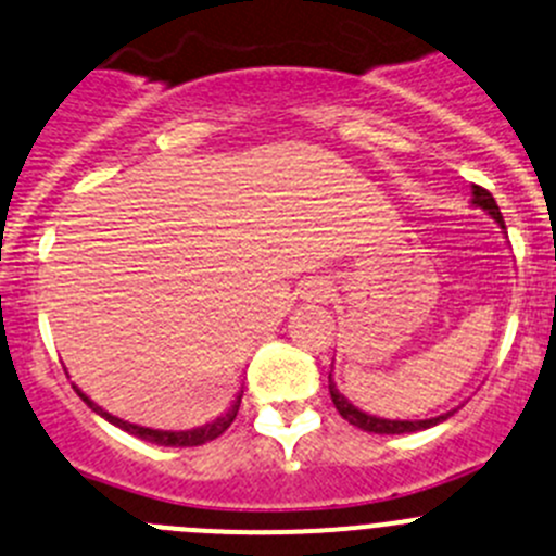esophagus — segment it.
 <instances>
[{
  "instance_id": "34e87169",
  "label": "esophagus",
  "mask_w": 556,
  "mask_h": 556,
  "mask_svg": "<svg viewBox=\"0 0 556 556\" xmlns=\"http://www.w3.org/2000/svg\"><path fill=\"white\" fill-rule=\"evenodd\" d=\"M332 298V287L330 281H311L308 283V300H314V303H327V300Z\"/></svg>"
}]
</instances>
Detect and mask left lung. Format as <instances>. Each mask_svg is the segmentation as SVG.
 <instances>
[{
    "label": "left lung",
    "mask_w": 556,
    "mask_h": 556,
    "mask_svg": "<svg viewBox=\"0 0 556 556\" xmlns=\"http://www.w3.org/2000/svg\"><path fill=\"white\" fill-rule=\"evenodd\" d=\"M472 207H480L483 213H489L491 218L496 220V224L505 229V220H502V213L500 207H496L494 195L489 193V190L478 188V185H472ZM330 399L332 404H336V409L341 412L343 420H349L352 426L363 428V431H371V433H412V431H422V428H431L437 426V422L447 420V417L453 415V412H445V415H437V417H426V420H390V417H377V415H368V412H363L361 406H354L352 401L346 399V395L341 393V390L336 388V382H332V374H330Z\"/></svg>",
    "instance_id": "left-lung-1"
}]
</instances>
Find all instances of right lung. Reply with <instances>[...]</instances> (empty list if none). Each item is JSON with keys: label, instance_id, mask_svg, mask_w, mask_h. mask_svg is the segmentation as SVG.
Here are the masks:
<instances>
[{"label": "right lung", "instance_id": "right-lung-1", "mask_svg": "<svg viewBox=\"0 0 556 556\" xmlns=\"http://www.w3.org/2000/svg\"><path fill=\"white\" fill-rule=\"evenodd\" d=\"M76 393L81 395V401L89 406V409L94 412V415H100V417H103V420H109L111 426L123 428V431L134 433V437H139V440L152 442V445H163V447H195V445H204V442L218 440L220 433H224L226 428H229L231 422H235L237 409H240V401H242V390H240V395H237V399H235V404H231L229 409L224 412V415L215 417L213 422H204V426L190 428V431H161V428L136 426V422H128V420H123V417L111 415V412H105L103 406L94 404V401L89 399V395H84L78 388H76Z\"/></svg>", "mask_w": 556, "mask_h": 556}]
</instances>
